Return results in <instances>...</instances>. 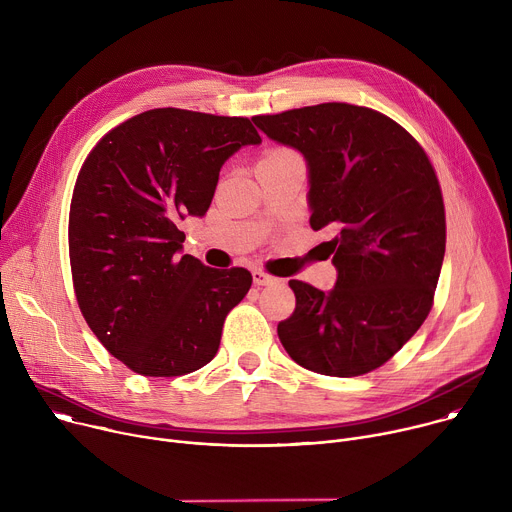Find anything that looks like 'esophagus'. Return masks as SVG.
<instances>
[{"label":"esophagus","instance_id":"1","mask_svg":"<svg viewBox=\"0 0 512 512\" xmlns=\"http://www.w3.org/2000/svg\"><path fill=\"white\" fill-rule=\"evenodd\" d=\"M253 283H255V285H271V283H275V279H273L271 275H267L265 271L255 269V271H253Z\"/></svg>","mask_w":512,"mask_h":512}]
</instances>
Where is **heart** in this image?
Returning <instances> with one entry per match:
<instances>
[{
	"instance_id": "obj_1",
	"label": "heart",
	"mask_w": 512,
	"mask_h": 512,
	"mask_svg": "<svg viewBox=\"0 0 512 512\" xmlns=\"http://www.w3.org/2000/svg\"><path fill=\"white\" fill-rule=\"evenodd\" d=\"M271 154H289V152H285V150H275V152H271Z\"/></svg>"
}]
</instances>
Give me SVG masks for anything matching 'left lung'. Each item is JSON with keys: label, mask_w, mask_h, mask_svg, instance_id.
Wrapping results in <instances>:
<instances>
[{"label": "left lung", "mask_w": 512, "mask_h": 512, "mask_svg": "<svg viewBox=\"0 0 512 512\" xmlns=\"http://www.w3.org/2000/svg\"><path fill=\"white\" fill-rule=\"evenodd\" d=\"M253 123L308 166L310 227L328 229L330 291L291 279L296 312L277 336L300 367L358 377L385 364L431 310L446 253L440 182L421 145L393 119L322 103Z\"/></svg>", "instance_id": "obj_1"}]
</instances>
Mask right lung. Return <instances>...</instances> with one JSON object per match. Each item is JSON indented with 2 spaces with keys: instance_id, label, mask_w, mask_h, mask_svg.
Listing matches in <instances>:
<instances>
[{
  "instance_id": "right-lung-1",
  "label": "right lung",
  "mask_w": 512,
  "mask_h": 512,
  "mask_svg": "<svg viewBox=\"0 0 512 512\" xmlns=\"http://www.w3.org/2000/svg\"><path fill=\"white\" fill-rule=\"evenodd\" d=\"M261 137L245 117L152 109L109 131L85 160L68 214L79 308L101 344L143 377L202 369L251 273L180 255L223 164Z\"/></svg>"
}]
</instances>
